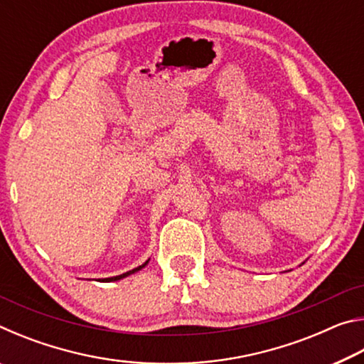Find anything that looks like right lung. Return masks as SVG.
<instances>
[{
  "instance_id": "obj_1",
  "label": "right lung",
  "mask_w": 364,
  "mask_h": 364,
  "mask_svg": "<svg viewBox=\"0 0 364 364\" xmlns=\"http://www.w3.org/2000/svg\"><path fill=\"white\" fill-rule=\"evenodd\" d=\"M147 264V262L144 263V264H141V267H138V268H134V269H132V271H127V273H123V274H120V276H114V278H106V279H102V281H107V282H110V281H117V279H122V278H125V276H128V274H132V273H134V271H138V269H141L143 267H146Z\"/></svg>"
}]
</instances>
